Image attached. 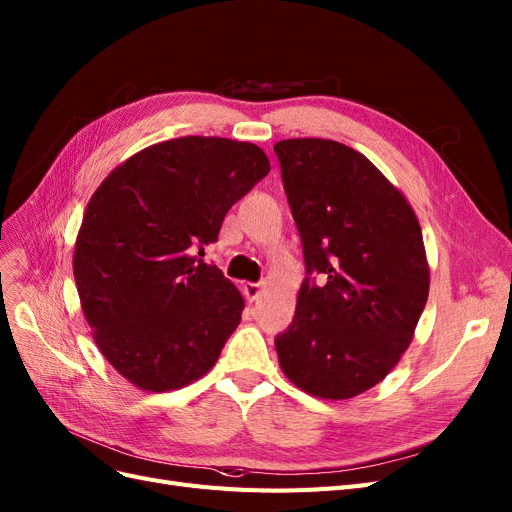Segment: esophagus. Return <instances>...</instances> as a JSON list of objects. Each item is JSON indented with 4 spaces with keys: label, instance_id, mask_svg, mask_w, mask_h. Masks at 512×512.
<instances>
[{
    "label": "esophagus",
    "instance_id": "esophagus-1",
    "mask_svg": "<svg viewBox=\"0 0 512 512\" xmlns=\"http://www.w3.org/2000/svg\"><path fill=\"white\" fill-rule=\"evenodd\" d=\"M260 292H262V284H252V281H248V284H243V294H245V298H248L250 303L256 301V298L260 296Z\"/></svg>",
    "mask_w": 512,
    "mask_h": 512
}]
</instances>
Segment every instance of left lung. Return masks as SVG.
<instances>
[{
	"label": "left lung",
	"instance_id": "8db88e82",
	"mask_svg": "<svg viewBox=\"0 0 512 512\" xmlns=\"http://www.w3.org/2000/svg\"><path fill=\"white\" fill-rule=\"evenodd\" d=\"M273 150L307 271L294 320L275 337L279 366L311 396L354 398L383 381L413 341L430 290L421 226L354 148L303 137Z\"/></svg>",
	"mask_w": 512,
	"mask_h": 512
}]
</instances>
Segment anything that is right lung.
<instances>
[{
	"instance_id": "obj_1",
	"label": "right lung",
	"mask_w": 512,
	"mask_h": 512,
	"mask_svg": "<svg viewBox=\"0 0 512 512\" xmlns=\"http://www.w3.org/2000/svg\"><path fill=\"white\" fill-rule=\"evenodd\" d=\"M271 171L267 154L224 137H178L118 165L95 190L74 248L93 339L146 392L197 381L241 322L243 296L205 245Z\"/></svg>"
}]
</instances>
